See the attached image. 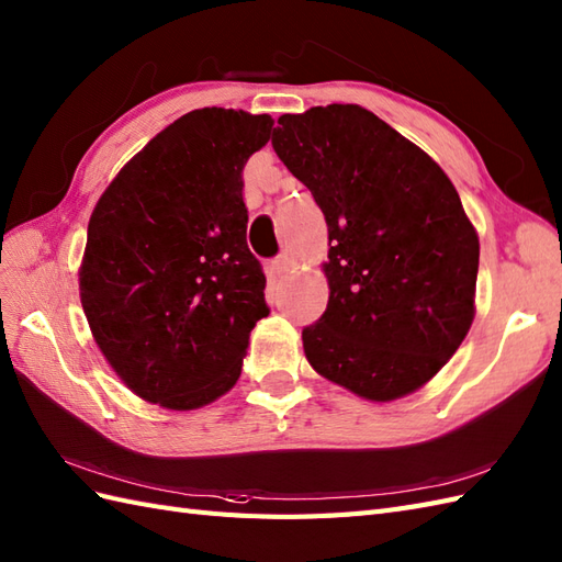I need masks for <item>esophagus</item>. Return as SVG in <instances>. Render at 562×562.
Wrapping results in <instances>:
<instances>
[{
	"mask_svg": "<svg viewBox=\"0 0 562 562\" xmlns=\"http://www.w3.org/2000/svg\"><path fill=\"white\" fill-rule=\"evenodd\" d=\"M291 267H293V259H291V255H281L277 262H273V271H277V277H285V273L291 271Z\"/></svg>",
	"mask_w": 562,
	"mask_h": 562,
	"instance_id": "1",
	"label": "esophagus"
}]
</instances>
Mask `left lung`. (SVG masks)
Segmentation results:
<instances>
[{
  "instance_id": "obj_1",
  "label": "left lung",
  "mask_w": 562,
  "mask_h": 562,
  "mask_svg": "<svg viewBox=\"0 0 562 562\" xmlns=\"http://www.w3.org/2000/svg\"><path fill=\"white\" fill-rule=\"evenodd\" d=\"M279 159L328 226V305L303 328L312 369L372 403L415 393L474 322L479 236L424 149L360 104L279 116Z\"/></svg>"
}]
</instances>
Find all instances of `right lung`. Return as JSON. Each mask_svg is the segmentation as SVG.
<instances>
[{
  "mask_svg": "<svg viewBox=\"0 0 562 562\" xmlns=\"http://www.w3.org/2000/svg\"><path fill=\"white\" fill-rule=\"evenodd\" d=\"M269 114L195 109L98 200L78 269L94 344L138 398L198 409L236 386L267 279L248 248L243 167Z\"/></svg>",
  "mask_w": 562,
  "mask_h": 562,
  "instance_id": "add662e5",
  "label": "right lung"
}]
</instances>
